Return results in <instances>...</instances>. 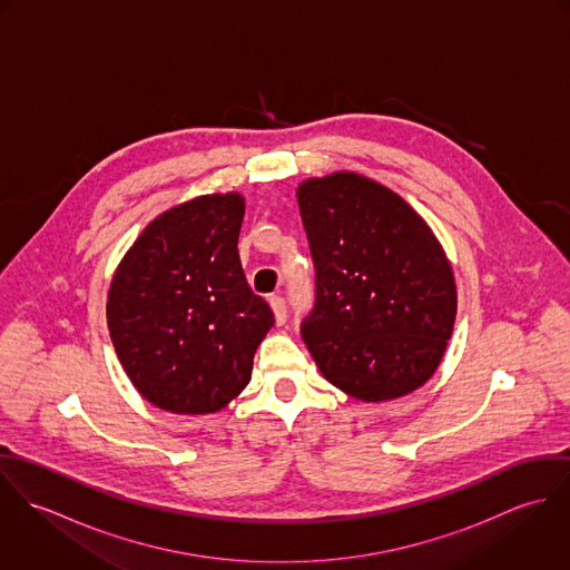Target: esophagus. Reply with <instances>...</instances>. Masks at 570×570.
I'll use <instances>...</instances> for the list:
<instances>
[{
	"mask_svg": "<svg viewBox=\"0 0 570 570\" xmlns=\"http://www.w3.org/2000/svg\"><path fill=\"white\" fill-rule=\"evenodd\" d=\"M269 307L274 312L276 325H285V321H287V305H285V301L281 296H274V298H269Z\"/></svg>",
	"mask_w": 570,
	"mask_h": 570,
	"instance_id": "1",
	"label": "esophagus"
}]
</instances>
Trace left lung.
<instances>
[{
    "instance_id": "8db88e82",
    "label": "left lung",
    "mask_w": 570,
    "mask_h": 570,
    "mask_svg": "<svg viewBox=\"0 0 570 570\" xmlns=\"http://www.w3.org/2000/svg\"><path fill=\"white\" fill-rule=\"evenodd\" d=\"M316 263L303 340L328 384L353 400L406 397L439 368L456 321L452 263L406 199L355 170L296 188Z\"/></svg>"
}]
</instances>
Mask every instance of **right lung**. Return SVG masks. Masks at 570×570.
<instances>
[{"label":"right lung","mask_w":570,"mask_h":570,"mask_svg":"<svg viewBox=\"0 0 570 570\" xmlns=\"http://www.w3.org/2000/svg\"><path fill=\"white\" fill-rule=\"evenodd\" d=\"M242 193H208L145 226L107 292V326L134 389L175 414H208L244 393L274 325L239 258Z\"/></svg>","instance_id":"1"}]
</instances>
